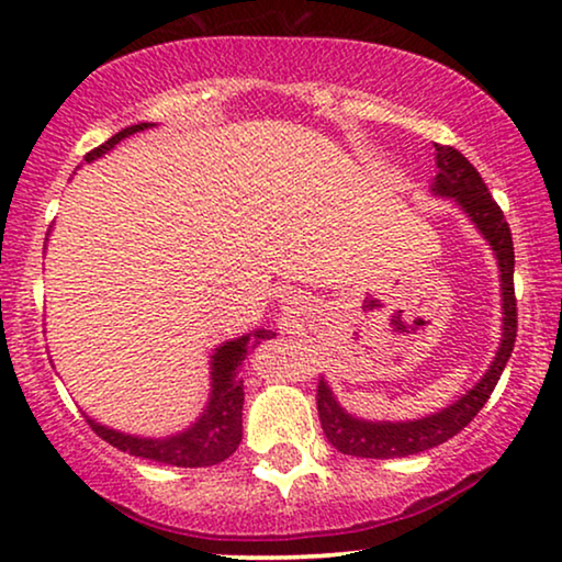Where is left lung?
Segmentation results:
<instances>
[{
  "instance_id": "obj_1",
  "label": "left lung",
  "mask_w": 562,
  "mask_h": 562,
  "mask_svg": "<svg viewBox=\"0 0 562 562\" xmlns=\"http://www.w3.org/2000/svg\"><path fill=\"white\" fill-rule=\"evenodd\" d=\"M438 176L432 180V193L440 199H453L476 232L484 236L496 257L502 282V341L494 361L488 363L486 374L471 386L453 405L442 407L420 420H363L351 415L336 400L326 379L318 382V417L328 442L346 456L357 458H400L415 456L423 450L436 448L469 425L481 407L486 405L488 394L494 392L504 367L515 349L517 336V300H515V244H512L509 224L504 213L494 203L492 193L476 168L453 147H436Z\"/></svg>"
}]
</instances>
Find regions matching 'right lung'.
<instances>
[{
    "label": "right lung",
    "mask_w": 562,
    "mask_h": 562,
    "mask_svg": "<svg viewBox=\"0 0 562 562\" xmlns=\"http://www.w3.org/2000/svg\"><path fill=\"white\" fill-rule=\"evenodd\" d=\"M149 122L132 124L126 130L116 132L112 139H106L104 145L91 149L83 157L86 162L99 160L109 149H114L122 139L130 134H137L142 130H149ZM272 330L257 328L251 334H244L234 341H224L213 351L211 357V394L205 402V409L201 413L191 428L176 432V436L165 438H142L130 436V432L106 428L86 415V420L97 432L99 438H104L109 446L124 450L130 456L149 458V461L178 465V469H201V465L221 463L239 448L241 442V407H244V384L239 379L241 361L247 359V353L265 341L272 338Z\"/></svg>",
    "instance_id": "add662e5"
}]
</instances>
